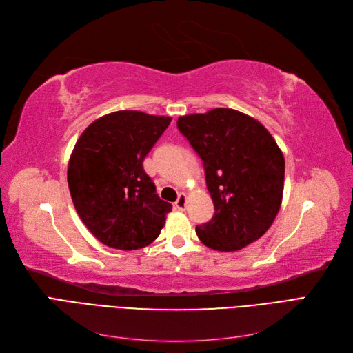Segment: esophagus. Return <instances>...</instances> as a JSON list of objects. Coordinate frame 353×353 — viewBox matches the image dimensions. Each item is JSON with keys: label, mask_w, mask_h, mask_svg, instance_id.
Masks as SVG:
<instances>
[{"label": "esophagus", "mask_w": 353, "mask_h": 353, "mask_svg": "<svg viewBox=\"0 0 353 353\" xmlns=\"http://www.w3.org/2000/svg\"><path fill=\"white\" fill-rule=\"evenodd\" d=\"M185 206H187V196L181 193V194L178 196L176 201H175V208L179 209V210H184Z\"/></svg>", "instance_id": "1"}]
</instances>
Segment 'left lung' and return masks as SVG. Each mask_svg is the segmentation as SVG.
<instances>
[{
  "mask_svg": "<svg viewBox=\"0 0 353 353\" xmlns=\"http://www.w3.org/2000/svg\"><path fill=\"white\" fill-rule=\"evenodd\" d=\"M176 126L203 160L213 218L196 227L208 248L236 252L261 239L280 210L284 156L268 130L232 109L179 116Z\"/></svg>",
  "mask_w": 353,
  "mask_h": 353,
  "instance_id": "1",
  "label": "left lung"
}]
</instances>
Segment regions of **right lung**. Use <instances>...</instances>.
<instances>
[{
  "label": "right lung",
  "instance_id": "obj_1",
  "mask_svg": "<svg viewBox=\"0 0 353 353\" xmlns=\"http://www.w3.org/2000/svg\"><path fill=\"white\" fill-rule=\"evenodd\" d=\"M170 121L137 110L113 112L94 121L74 144L68 168L72 201L85 227L109 248H145L172 210L143 168Z\"/></svg>",
  "mask_w": 353,
  "mask_h": 353
}]
</instances>
